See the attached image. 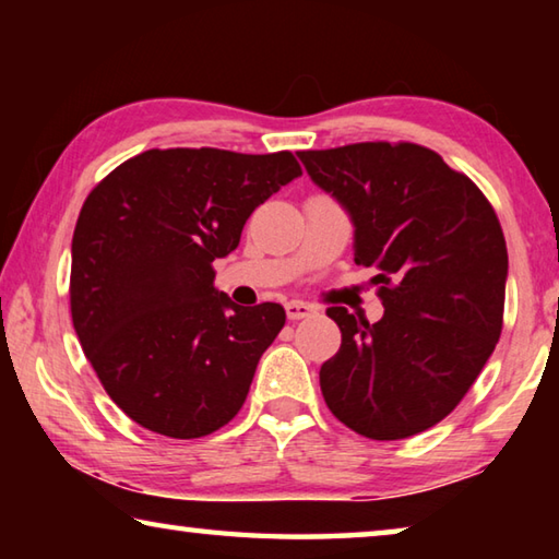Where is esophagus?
Returning a JSON list of instances; mask_svg holds the SVG:
<instances>
[{
  "label": "esophagus",
  "mask_w": 559,
  "mask_h": 559,
  "mask_svg": "<svg viewBox=\"0 0 559 559\" xmlns=\"http://www.w3.org/2000/svg\"><path fill=\"white\" fill-rule=\"evenodd\" d=\"M313 313H316V308L310 306V302H306V300H288L286 302L288 320H300V318H308V316H313Z\"/></svg>",
  "instance_id": "obj_1"
}]
</instances>
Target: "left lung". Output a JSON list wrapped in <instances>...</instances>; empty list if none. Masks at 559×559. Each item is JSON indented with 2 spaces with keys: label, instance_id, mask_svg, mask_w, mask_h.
<instances>
[{
  "label": "left lung",
  "instance_id": "obj_1",
  "mask_svg": "<svg viewBox=\"0 0 559 559\" xmlns=\"http://www.w3.org/2000/svg\"><path fill=\"white\" fill-rule=\"evenodd\" d=\"M355 224V263L374 269L377 323L328 308L343 345L320 367L328 409L374 441L449 416L503 330L508 249L493 206L441 155L414 143L298 153Z\"/></svg>",
  "mask_w": 559,
  "mask_h": 559
}]
</instances>
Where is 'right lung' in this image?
I'll list each match as a JSON object with an SVG mask.
<instances>
[{
  "label": "right lung",
  "instance_id": "add662e5",
  "mask_svg": "<svg viewBox=\"0 0 559 559\" xmlns=\"http://www.w3.org/2000/svg\"><path fill=\"white\" fill-rule=\"evenodd\" d=\"M288 150H147L93 187L71 243V318L103 390L169 439L229 424L286 325L278 302L241 308L214 288L259 204L300 177Z\"/></svg>",
  "mask_w": 559,
  "mask_h": 559
}]
</instances>
